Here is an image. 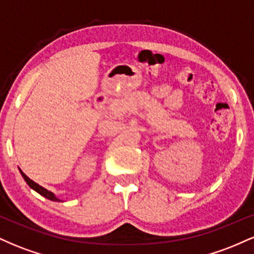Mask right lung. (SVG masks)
<instances>
[{"mask_svg":"<svg viewBox=\"0 0 254 254\" xmlns=\"http://www.w3.org/2000/svg\"><path fill=\"white\" fill-rule=\"evenodd\" d=\"M20 173H21V176H22V178H24L25 179V182L27 183V185L30 186L31 189H33L34 191H37L38 193L39 194H42L43 197H45V198H48V199H50V200H54V202H60V198H57L56 196H55V193H52L51 191H49V190H46V189H44L43 186H40L39 184H37V183H34L33 180H31L30 178H28L27 176H26V174L24 173V172H22L21 170H20ZM61 202H62V200H61Z\"/></svg>","mask_w":254,"mask_h":254,"instance_id":"1","label":"right lung"}]
</instances>
